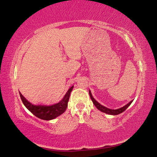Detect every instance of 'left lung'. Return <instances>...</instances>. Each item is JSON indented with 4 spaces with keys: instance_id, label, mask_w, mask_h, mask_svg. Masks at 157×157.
Listing matches in <instances>:
<instances>
[{
    "instance_id": "left-lung-1",
    "label": "left lung",
    "mask_w": 157,
    "mask_h": 157,
    "mask_svg": "<svg viewBox=\"0 0 157 157\" xmlns=\"http://www.w3.org/2000/svg\"><path fill=\"white\" fill-rule=\"evenodd\" d=\"M89 95H90V99H91L93 104L95 105V106L97 108V109H98L99 111H101V112H103V113L109 114V115H113V116H116V115H118V114L124 112V111L126 110L129 106L130 105V104L132 103V101H133V100H132L131 101L129 102L128 104L125 105L122 107H120V108H119V109H109V108H107L105 106L101 105V104L99 102H97V101L93 98V97L92 94H91V92H90V90H89Z\"/></svg>"
}]
</instances>
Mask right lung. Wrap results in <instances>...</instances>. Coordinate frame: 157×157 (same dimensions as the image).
Masks as SVG:
<instances>
[{
    "instance_id": "add662e5",
    "label": "right lung",
    "mask_w": 157,
    "mask_h": 157,
    "mask_svg": "<svg viewBox=\"0 0 157 157\" xmlns=\"http://www.w3.org/2000/svg\"><path fill=\"white\" fill-rule=\"evenodd\" d=\"M73 87H74V86H72L68 89V90L65 94L64 97L62 98L60 101L50 105H33V104L28 101L20 92L19 95L24 105L35 116L44 120H51L55 119L56 117H58L59 116H60L67 109L70 95H71V93Z\"/></svg>"
}]
</instances>
